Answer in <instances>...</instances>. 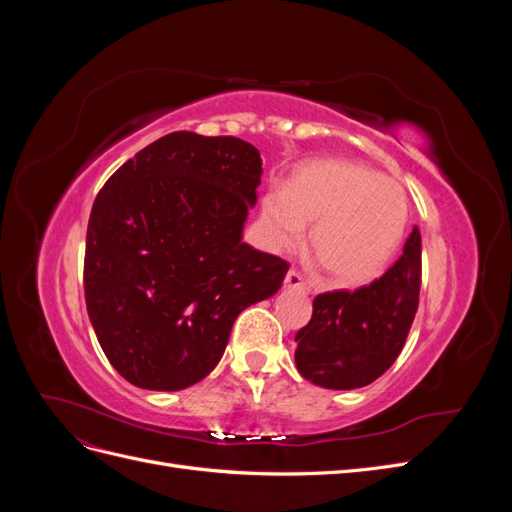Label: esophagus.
I'll list each match as a JSON object with an SVG mask.
<instances>
[{
  "instance_id": "34e87169",
  "label": "esophagus",
  "mask_w": 512,
  "mask_h": 512,
  "mask_svg": "<svg viewBox=\"0 0 512 512\" xmlns=\"http://www.w3.org/2000/svg\"><path fill=\"white\" fill-rule=\"evenodd\" d=\"M284 288H288V290H299V292H309V286H307V282L303 280V275H301L299 271H294V269H290V271L286 273Z\"/></svg>"
}]
</instances>
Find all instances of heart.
I'll return each instance as SVG.
<instances>
[{
	"instance_id": "heart-1",
	"label": "heart",
	"mask_w": 512,
	"mask_h": 512,
	"mask_svg": "<svg viewBox=\"0 0 512 512\" xmlns=\"http://www.w3.org/2000/svg\"><path fill=\"white\" fill-rule=\"evenodd\" d=\"M309 224V245L333 280L365 284L382 273L404 239L406 192L359 162H312L286 190L262 198L258 237L269 250H292Z\"/></svg>"
}]
</instances>
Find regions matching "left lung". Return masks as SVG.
Here are the masks:
<instances>
[{
    "instance_id": "obj_1",
    "label": "left lung",
    "mask_w": 512,
    "mask_h": 512,
    "mask_svg": "<svg viewBox=\"0 0 512 512\" xmlns=\"http://www.w3.org/2000/svg\"><path fill=\"white\" fill-rule=\"evenodd\" d=\"M421 292V232L369 286L333 290L314 299L312 320L294 337L299 374L324 389H361L380 378L410 333Z\"/></svg>"
}]
</instances>
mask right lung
<instances>
[{"mask_svg":"<svg viewBox=\"0 0 512 512\" xmlns=\"http://www.w3.org/2000/svg\"><path fill=\"white\" fill-rule=\"evenodd\" d=\"M262 160L235 136L173 132L117 168L91 207L85 303L106 359L138 389L181 391L220 363L245 307L288 262L243 243Z\"/></svg>","mask_w":512,"mask_h":512,"instance_id":"right-lung-1","label":"right lung"}]
</instances>
